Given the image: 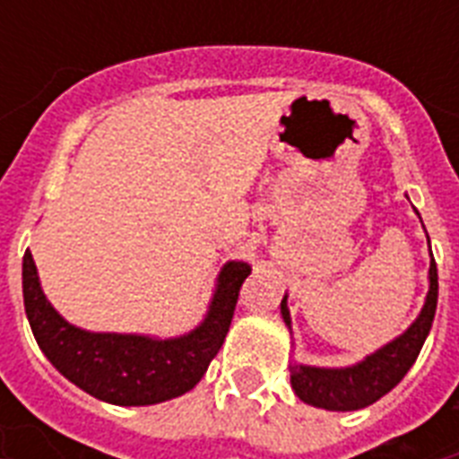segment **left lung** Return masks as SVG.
Wrapping results in <instances>:
<instances>
[{"mask_svg":"<svg viewBox=\"0 0 459 459\" xmlns=\"http://www.w3.org/2000/svg\"><path fill=\"white\" fill-rule=\"evenodd\" d=\"M429 281L431 286H429L427 302L417 321L400 338L367 357L364 362L348 369H316V367H302V364L290 367V384L298 398L305 400L307 405L324 407L333 412H352V410H362L377 403L391 388H395L410 371L414 359L420 357L421 345L434 324L436 302H438V272H436L434 257L429 266ZM281 312L286 324H290L286 298L281 302Z\"/></svg>","mask_w":459,"mask_h":459,"instance_id":"left-lung-1","label":"left lung"}]
</instances>
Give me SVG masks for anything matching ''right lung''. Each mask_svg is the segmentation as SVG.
I'll return each mask as SVG.
<instances>
[{"label": "right lung", "mask_w": 459, "mask_h": 459, "mask_svg": "<svg viewBox=\"0 0 459 459\" xmlns=\"http://www.w3.org/2000/svg\"><path fill=\"white\" fill-rule=\"evenodd\" d=\"M250 266L229 262L207 319L173 341L88 333L54 312L42 295L30 250L23 255V302L32 335L56 369L82 391L114 405H154L193 388L221 350Z\"/></svg>", "instance_id": "right-lung-1"}]
</instances>
